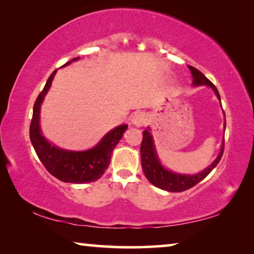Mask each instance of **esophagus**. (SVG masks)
Instances as JSON below:
<instances>
[{
	"label": "esophagus",
	"instance_id": "1",
	"mask_svg": "<svg viewBox=\"0 0 254 254\" xmlns=\"http://www.w3.org/2000/svg\"><path fill=\"white\" fill-rule=\"evenodd\" d=\"M148 115L145 114L144 112H135L132 117V123L134 124L135 127H142L148 122Z\"/></svg>",
	"mask_w": 254,
	"mask_h": 254
}]
</instances>
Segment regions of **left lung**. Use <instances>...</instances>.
Segmentation results:
<instances>
[{
	"mask_svg": "<svg viewBox=\"0 0 254 254\" xmlns=\"http://www.w3.org/2000/svg\"><path fill=\"white\" fill-rule=\"evenodd\" d=\"M188 68L191 71L192 85L209 86V87H212L215 94H216L218 100L221 101L220 93H218L217 88L215 87V85L212 83V81H210L207 77L204 76L203 72L199 71L198 69H196L195 67L188 66ZM225 127H226V123H225ZM223 151H224V140H223V144L221 147V152L217 156V158L213 161L212 165L208 166L207 168L204 169L199 174L182 175V174L174 173V171H170L168 169H166L163 166H161V163L159 161L158 156H157L156 148H154L152 135L149 130L143 131L142 142H141V148H140L141 163H142V169L147 179L156 187L163 189V190L174 191V192L187 190V189L194 187L195 185L201 182V180H203L206 176H207L210 171L217 166V163L220 162L221 158L223 156Z\"/></svg>",
	"mask_w": 254,
	"mask_h": 254,
	"instance_id": "obj_1",
	"label": "left lung"
}]
</instances>
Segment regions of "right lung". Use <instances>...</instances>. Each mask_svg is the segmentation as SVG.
Wrapping results in <instances>:
<instances>
[{
    "label": "right lung",
    "mask_w": 254,
    "mask_h": 254,
    "mask_svg": "<svg viewBox=\"0 0 254 254\" xmlns=\"http://www.w3.org/2000/svg\"><path fill=\"white\" fill-rule=\"evenodd\" d=\"M79 59L77 57L70 60L64 66ZM63 66V67H64ZM55 70L47 80L42 92L38 95L33 105V114L30 124V140L33 145L38 158L49 173L64 183L85 184L96 182L105 173L110 165L111 156L119 141L122 139L123 133L127 128V124H122L113 128L98 142L93 149L86 151H70V150L60 149L51 144L42 135L39 120L40 107L42 101L49 91L51 83L56 75Z\"/></svg>",
    "instance_id": "add662e5"
}]
</instances>
